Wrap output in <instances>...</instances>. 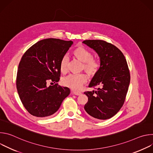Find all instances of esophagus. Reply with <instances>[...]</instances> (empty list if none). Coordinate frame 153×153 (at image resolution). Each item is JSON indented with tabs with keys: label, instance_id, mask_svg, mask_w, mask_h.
<instances>
[{
	"label": "esophagus",
	"instance_id": "esophagus-1",
	"mask_svg": "<svg viewBox=\"0 0 153 153\" xmlns=\"http://www.w3.org/2000/svg\"><path fill=\"white\" fill-rule=\"evenodd\" d=\"M72 93L75 94V95H77V96H79V95H80L82 94L81 92H79V91H72Z\"/></svg>",
	"mask_w": 153,
	"mask_h": 153
}]
</instances>
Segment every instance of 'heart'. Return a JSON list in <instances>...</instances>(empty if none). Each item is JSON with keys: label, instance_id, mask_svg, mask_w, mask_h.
Wrapping results in <instances>:
<instances>
[{"label": "heart", "instance_id": "b5f03b06", "mask_svg": "<svg viewBox=\"0 0 153 153\" xmlns=\"http://www.w3.org/2000/svg\"><path fill=\"white\" fill-rule=\"evenodd\" d=\"M74 56L82 63V70L90 76H94L97 74L100 67V63L99 59L93 57L92 53L83 46L77 47L73 51ZM69 58L67 56H64L60 63V71L62 73H66L68 70ZM87 82V76L82 73L80 74H70L65 77L62 80L64 86L74 90H80L82 86Z\"/></svg>", "mask_w": 153, "mask_h": 153}]
</instances>
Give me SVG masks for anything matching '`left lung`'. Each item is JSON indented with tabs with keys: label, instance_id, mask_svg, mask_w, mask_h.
Listing matches in <instances>:
<instances>
[{
	"label": "left lung",
	"instance_id": "1",
	"mask_svg": "<svg viewBox=\"0 0 153 153\" xmlns=\"http://www.w3.org/2000/svg\"><path fill=\"white\" fill-rule=\"evenodd\" d=\"M83 43L98 54L100 67L89 87L96 90L85 91L88 101L85 110L96 119L106 120L116 115L122 107L130 82V73L122 51L110 43L102 40H86Z\"/></svg>",
	"mask_w": 153,
	"mask_h": 153
}]
</instances>
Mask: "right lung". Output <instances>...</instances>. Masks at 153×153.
<instances>
[{
    "label": "right lung",
    "instance_id": "1",
    "mask_svg": "<svg viewBox=\"0 0 153 153\" xmlns=\"http://www.w3.org/2000/svg\"><path fill=\"white\" fill-rule=\"evenodd\" d=\"M73 43L59 39H43L22 57L16 87L22 103L31 115L45 117L53 114L70 94V88L57 82L60 77V61ZM48 81L55 84L47 87Z\"/></svg>",
    "mask_w": 153,
    "mask_h": 153
}]
</instances>
